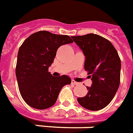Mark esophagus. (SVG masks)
<instances>
[{"mask_svg": "<svg viewBox=\"0 0 133 133\" xmlns=\"http://www.w3.org/2000/svg\"><path fill=\"white\" fill-rule=\"evenodd\" d=\"M71 83H72V84H75V85H77V84H79V82H77L75 81L74 79H72Z\"/></svg>", "mask_w": 133, "mask_h": 133, "instance_id": "esophagus-1", "label": "esophagus"}]
</instances>
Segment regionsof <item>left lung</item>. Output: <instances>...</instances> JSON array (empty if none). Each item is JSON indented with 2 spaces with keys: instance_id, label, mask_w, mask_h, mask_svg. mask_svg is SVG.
Returning a JSON list of instances; mask_svg holds the SVG:
<instances>
[{
  "instance_id": "8db88e82",
  "label": "left lung",
  "mask_w": 133,
  "mask_h": 133,
  "mask_svg": "<svg viewBox=\"0 0 133 133\" xmlns=\"http://www.w3.org/2000/svg\"><path fill=\"white\" fill-rule=\"evenodd\" d=\"M84 56V70L92 84L86 96L77 98L82 107L90 111L104 109L111 102L120 84L121 63L113 44L94 34L71 36Z\"/></svg>"
}]
</instances>
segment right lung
Segmentation results:
<instances>
[{"instance_id":"add662e5","label":"right lung","mask_w":133,"mask_h":133,"mask_svg":"<svg viewBox=\"0 0 133 133\" xmlns=\"http://www.w3.org/2000/svg\"><path fill=\"white\" fill-rule=\"evenodd\" d=\"M68 35L47 31L34 33L24 40L19 49L16 77L22 99L34 109H48L56 102L59 92L71 83L67 75L55 77L49 72L59 47L72 43Z\"/></svg>"}]
</instances>
